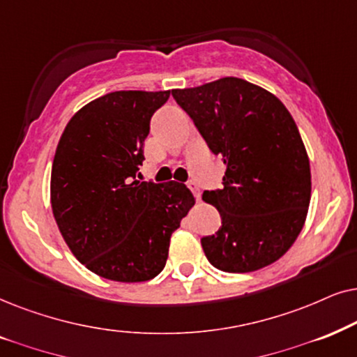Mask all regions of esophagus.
Wrapping results in <instances>:
<instances>
[{"label":"esophagus","instance_id":"34e87169","mask_svg":"<svg viewBox=\"0 0 357 357\" xmlns=\"http://www.w3.org/2000/svg\"><path fill=\"white\" fill-rule=\"evenodd\" d=\"M188 188L192 191L194 197H196V201H201V189H199L197 184L194 183V181H191V183H188Z\"/></svg>","mask_w":357,"mask_h":357}]
</instances>
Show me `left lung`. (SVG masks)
Instances as JSON below:
<instances>
[{
    "mask_svg": "<svg viewBox=\"0 0 357 357\" xmlns=\"http://www.w3.org/2000/svg\"><path fill=\"white\" fill-rule=\"evenodd\" d=\"M171 93L227 166L223 188L202 194L222 217L217 234L201 240L207 259L225 273L273 264L301 234L312 194L310 161L291 112L235 76Z\"/></svg>",
    "mask_w": 357,
    "mask_h": 357,
    "instance_id": "8db88e82",
    "label": "left lung"
}]
</instances>
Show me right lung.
<instances>
[{
  "instance_id": "right-lung-1",
  "label": "right lung",
  "mask_w": 357,
  "mask_h": 357,
  "mask_svg": "<svg viewBox=\"0 0 357 357\" xmlns=\"http://www.w3.org/2000/svg\"><path fill=\"white\" fill-rule=\"evenodd\" d=\"M169 91H114L83 106L52 165L50 202L71 253L109 281L145 282L163 271L169 240L196 199L186 184L142 183L150 119Z\"/></svg>"
}]
</instances>
